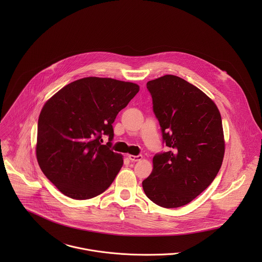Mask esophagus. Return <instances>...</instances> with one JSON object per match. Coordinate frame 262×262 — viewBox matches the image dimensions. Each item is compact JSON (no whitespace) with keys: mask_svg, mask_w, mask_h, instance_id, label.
I'll return each mask as SVG.
<instances>
[{"mask_svg":"<svg viewBox=\"0 0 262 262\" xmlns=\"http://www.w3.org/2000/svg\"><path fill=\"white\" fill-rule=\"evenodd\" d=\"M128 158L132 161V162H135V161H140L142 159V155L139 154V155H129Z\"/></svg>","mask_w":262,"mask_h":262,"instance_id":"obj_1","label":"esophagus"}]
</instances>
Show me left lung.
Here are the masks:
<instances>
[{"instance_id":"left-lung-1","label":"left lung","mask_w":262,"mask_h":262,"mask_svg":"<svg viewBox=\"0 0 262 262\" xmlns=\"http://www.w3.org/2000/svg\"><path fill=\"white\" fill-rule=\"evenodd\" d=\"M146 86L169 150L154 155L153 170L142 187L154 204L179 208L209 187L221 168V115L206 94L177 75L149 80Z\"/></svg>"}]
</instances>
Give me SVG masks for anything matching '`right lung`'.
<instances>
[{
	"mask_svg": "<svg viewBox=\"0 0 262 262\" xmlns=\"http://www.w3.org/2000/svg\"><path fill=\"white\" fill-rule=\"evenodd\" d=\"M139 85L107 77H84L58 91L38 119L36 156L45 177L75 200L99 195L123 165L115 153L112 124ZM110 137L102 145L101 136Z\"/></svg>",
	"mask_w": 262,
	"mask_h": 262,
	"instance_id": "right-lung-1",
	"label": "right lung"
}]
</instances>
